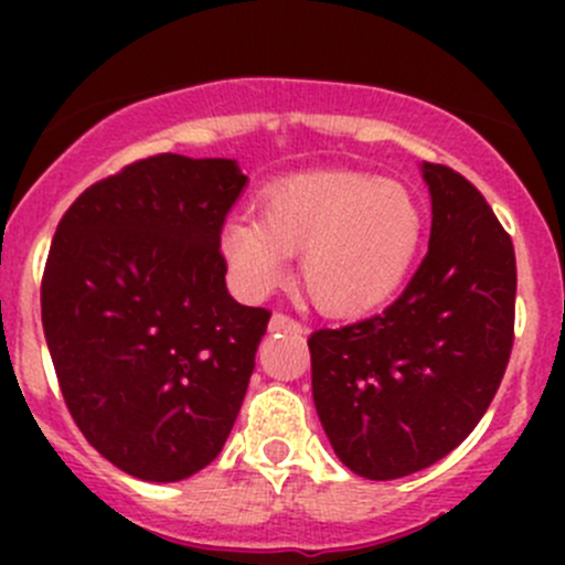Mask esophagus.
Listing matches in <instances>:
<instances>
[{
  "label": "esophagus",
  "instance_id": "obj_1",
  "mask_svg": "<svg viewBox=\"0 0 565 565\" xmlns=\"http://www.w3.org/2000/svg\"><path fill=\"white\" fill-rule=\"evenodd\" d=\"M270 330H292V333H303V324H300L298 319L278 311V315L270 317Z\"/></svg>",
  "mask_w": 565,
  "mask_h": 565
}]
</instances>
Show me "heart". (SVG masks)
<instances>
[{"label": "heart", "mask_w": 565, "mask_h": 565, "mask_svg": "<svg viewBox=\"0 0 565 565\" xmlns=\"http://www.w3.org/2000/svg\"><path fill=\"white\" fill-rule=\"evenodd\" d=\"M424 237V210L407 185L361 172L295 174L267 185L259 221L221 230V254L237 289L259 298L300 254V284L322 315L361 317L409 276Z\"/></svg>", "instance_id": "b5f03b06"}]
</instances>
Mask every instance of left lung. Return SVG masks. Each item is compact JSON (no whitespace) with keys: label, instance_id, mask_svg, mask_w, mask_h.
I'll list each match as a JSON object with an SVG mask.
<instances>
[{"label":"left lung","instance_id":"1","mask_svg":"<svg viewBox=\"0 0 565 565\" xmlns=\"http://www.w3.org/2000/svg\"><path fill=\"white\" fill-rule=\"evenodd\" d=\"M420 172L431 235L404 292L383 315L309 339L324 435L335 457L372 481L448 457L492 404L514 347L509 232L451 167L424 161Z\"/></svg>","mask_w":565,"mask_h":565}]
</instances>
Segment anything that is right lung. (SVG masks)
<instances>
[{
  "label": "right lung",
  "instance_id": "right-lung-1",
  "mask_svg": "<svg viewBox=\"0 0 565 565\" xmlns=\"http://www.w3.org/2000/svg\"><path fill=\"white\" fill-rule=\"evenodd\" d=\"M248 177L230 158H145L62 215L40 287L60 391L89 446L141 481L221 454L270 311L226 289L221 230Z\"/></svg>",
  "mask_w": 565,
  "mask_h": 565
}]
</instances>
